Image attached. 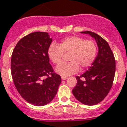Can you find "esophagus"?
Instances as JSON below:
<instances>
[{
    "mask_svg": "<svg viewBox=\"0 0 127 127\" xmlns=\"http://www.w3.org/2000/svg\"><path fill=\"white\" fill-rule=\"evenodd\" d=\"M62 80H66L68 78L67 76H61Z\"/></svg>",
    "mask_w": 127,
    "mask_h": 127,
    "instance_id": "34e87169",
    "label": "esophagus"
}]
</instances>
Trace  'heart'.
I'll return each instance as SVG.
<instances>
[{"mask_svg":"<svg viewBox=\"0 0 127 127\" xmlns=\"http://www.w3.org/2000/svg\"><path fill=\"white\" fill-rule=\"evenodd\" d=\"M68 53V59L70 61L61 64L56 68L57 73L64 76L76 73L80 67L84 70L91 66L96 58L97 47L92 40L69 36L63 39L57 45L52 43L47 50L49 58L57 65L63 61L64 54Z\"/></svg>","mask_w":127,"mask_h":127,"instance_id":"1","label":"heart"}]
</instances>
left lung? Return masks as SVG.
I'll return each instance as SVG.
<instances>
[{
    "instance_id": "8db88e82",
    "label": "left lung",
    "mask_w": 127,
    "mask_h": 127,
    "mask_svg": "<svg viewBox=\"0 0 127 127\" xmlns=\"http://www.w3.org/2000/svg\"><path fill=\"white\" fill-rule=\"evenodd\" d=\"M88 33L96 40L98 55L88 70L76 76L77 84L72 90L76 98L87 105H96L103 100L112 87L115 74V59L108 43L95 33Z\"/></svg>"
}]
</instances>
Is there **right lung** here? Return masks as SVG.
Here are the masks:
<instances>
[{
  "label": "right lung",
  "instance_id": "1",
  "mask_svg": "<svg viewBox=\"0 0 127 127\" xmlns=\"http://www.w3.org/2000/svg\"><path fill=\"white\" fill-rule=\"evenodd\" d=\"M51 42L48 33H31L19 41L12 54L15 86L25 100L36 106L51 102L61 83V76L49 63L47 50Z\"/></svg>",
  "mask_w": 127,
  "mask_h": 127
}]
</instances>
